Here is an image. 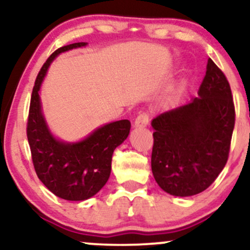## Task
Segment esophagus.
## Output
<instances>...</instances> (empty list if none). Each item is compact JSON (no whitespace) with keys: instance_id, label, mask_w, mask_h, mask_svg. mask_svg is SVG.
<instances>
[{"instance_id":"1","label":"esophagus","mask_w":250,"mask_h":250,"mask_svg":"<svg viewBox=\"0 0 250 250\" xmlns=\"http://www.w3.org/2000/svg\"><path fill=\"white\" fill-rule=\"evenodd\" d=\"M148 123H149L148 114L142 113V114H140V115L137 116L136 119H135L134 127L135 128H145V127H147Z\"/></svg>"}]
</instances>
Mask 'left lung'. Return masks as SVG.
<instances>
[{
    "instance_id": "obj_1",
    "label": "left lung",
    "mask_w": 250,
    "mask_h": 250,
    "mask_svg": "<svg viewBox=\"0 0 250 250\" xmlns=\"http://www.w3.org/2000/svg\"><path fill=\"white\" fill-rule=\"evenodd\" d=\"M197 95L151 121L154 179L174 196L202 193L228 160L235 108L228 80L211 59Z\"/></svg>"
}]
</instances>
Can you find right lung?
I'll return each instance as SVG.
<instances>
[{
    "mask_svg": "<svg viewBox=\"0 0 250 250\" xmlns=\"http://www.w3.org/2000/svg\"><path fill=\"white\" fill-rule=\"evenodd\" d=\"M79 42L54 51L36 77L30 100L27 136L34 168L53 194L68 201H83L101 190L110 176L111 157L116 147L128 137L130 122L120 120L102 125L79 142L57 140L48 128L42 113L39 91L50 63L64 51L85 47Z\"/></svg>",
    "mask_w": 250,
    "mask_h": 250,
    "instance_id": "right-lung-1",
    "label": "right lung"
}]
</instances>
